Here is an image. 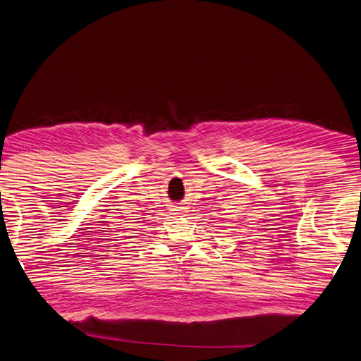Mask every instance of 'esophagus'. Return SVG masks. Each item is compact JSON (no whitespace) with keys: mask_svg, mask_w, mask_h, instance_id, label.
<instances>
[{"mask_svg":"<svg viewBox=\"0 0 361 361\" xmlns=\"http://www.w3.org/2000/svg\"><path fill=\"white\" fill-rule=\"evenodd\" d=\"M170 208L173 212H182V208L183 207H180V205H176V204H173V205H170Z\"/></svg>","mask_w":361,"mask_h":361,"instance_id":"esophagus-1","label":"esophagus"}]
</instances>
